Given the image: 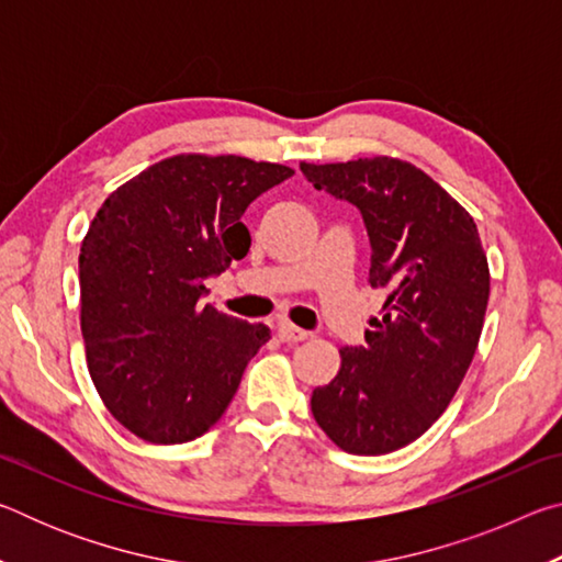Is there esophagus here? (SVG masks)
I'll list each match as a JSON object with an SVG mask.
<instances>
[{
  "mask_svg": "<svg viewBox=\"0 0 562 562\" xmlns=\"http://www.w3.org/2000/svg\"><path fill=\"white\" fill-rule=\"evenodd\" d=\"M278 337L282 341H304V339L310 337V331L294 327L292 322H280V325H278Z\"/></svg>",
  "mask_w": 562,
  "mask_h": 562,
  "instance_id": "1",
  "label": "esophagus"
}]
</instances>
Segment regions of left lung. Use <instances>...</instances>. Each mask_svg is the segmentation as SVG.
Listing matches in <instances>:
<instances>
[{"label": "left lung", "instance_id": "obj_1", "mask_svg": "<svg viewBox=\"0 0 562 562\" xmlns=\"http://www.w3.org/2000/svg\"><path fill=\"white\" fill-rule=\"evenodd\" d=\"M300 170L361 213L372 245L369 282L386 292L367 345L339 349L337 376L312 392V414L341 451H396L446 412L469 372L491 292L486 252L473 217L406 160Z\"/></svg>", "mask_w": 562, "mask_h": 562}]
</instances>
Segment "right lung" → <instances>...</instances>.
<instances>
[{"label": "right lung", "instance_id": "add662e5", "mask_svg": "<svg viewBox=\"0 0 562 562\" xmlns=\"http://www.w3.org/2000/svg\"><path fill=\"white\" fill-rule=\"evenodd\" d=\"M294 170L240 156H173L106 198L79 255L89 374L119 424L186 443L225 414L270 339L265 325L198 307L205 280L243 260V213Z\"/></svg>", "mask_w": 562, "mask_h": 562}]
</instances>
